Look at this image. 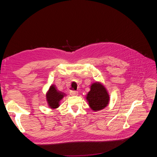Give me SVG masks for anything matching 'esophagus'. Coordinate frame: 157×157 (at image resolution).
Instances as JSON below:
<instances>
[{
  "instance_id": "esophagus-1",
  "label": "esophagus",
  "mask_w": 157,
  "mask_h": 157,
  "mask_svg": "<svg viewBox=\"0 0 157 157\" xmlns=\"http://www.w3.org/2000/svg\"><path fill=\"white\" fill-rule=\"evenodd\" d=\"M70 94L71 96H78V92L77 91H71Z\"/></svg>"
}]
</instances>
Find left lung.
I'll use <instances>...</instances> for the list:
<instances>
[{
    "mask_svg": "<svg viewBox=\"0 0 157 157\" xmlns=\"http://www.w3.org/2000/svg\"><path fill=\"white\" fill-rule=\"evenodd\" d=\"M90 88L86 99L90 109L94 111H98L105 108L110 101L106 88L99 82L92 83Z\"/></svg>",
    "mask_w": 157,
    "mask_h": 157,
    "instance_id": "1",
    "label": "left lung"
}]
</instances>
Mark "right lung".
<instances>
[{"instance_id":"right-lung-1","label":"right lung","mask_w":157,"mask_h":157,"mask_svg":"<svg viewBox=\"0 0 157 157\" xmlns=\"http://www.w3.org/2000/svg\"><path fill=\"white\" fill-rule=\"evenodd\" d=\"M64 96H65V94L59 91L57 89L56 85H51L48 91L46 92V94L47 103H48L49 107L52 109L59 107L60 101Z\"/></svg>"}]
</instances>
